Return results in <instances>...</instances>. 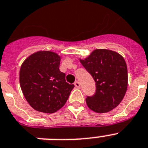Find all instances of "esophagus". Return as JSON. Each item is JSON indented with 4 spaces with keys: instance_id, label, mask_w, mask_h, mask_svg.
I'll return each mask as SVG.
<instances>
[{
    "instance_id": "34e87169",
    "label": "esophagus",
    "mask_w": 148,
    "mask_h": 148,
    "mask_svg": "<svg viewBox=\"0 0 148 148\" xmlns=\"http://www.w3.org/2000/svg\"><path fill=\"white\" fill-rule=\"evenodd\" d=\"M74 84H75V88H81L80 83H79V82H75L74 83Z\"/></svg>"
}]
</instances>
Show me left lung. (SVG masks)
I'll return each mask as SVG.
<instances>
[{"mask_svg":"<svg viewBox=\"0 0 148 148\" xmlns=\"http://www.w3.org/2000/svg\"><path fill=\"white\" fill-rule=\"evenodd\" d=\"M80 61L96 83L95 93L86 98L88 106L97 113L116 108L123 99L128 84L127 64L123 57L108 49H96Z\"/></svg>","mask_w":148,"mask_h":148,"instance_id":"left-lung-1","label":"left lung"}]
</instances>
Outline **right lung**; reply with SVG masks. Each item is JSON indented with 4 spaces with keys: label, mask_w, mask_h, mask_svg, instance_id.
Wrapping results in <instances>:
<instances>
[{
    "label": "right lung",
    "mask_w": 148,
    "mask_h": 148,
    "mask_svg": "<svg viewBox=\"0 0 148 148\" xmlns=\"http://www.w3.org/2000/svg\"><path fill=\"white\" fill-rule=\"evenodd\" d=\"M60 58L49 51H37L24 61L19 82L25 99L35 110L54 113L64 106L74 88L59 69Z\"/></svg>",
    "instance_id": "1"
}]
</instances>
